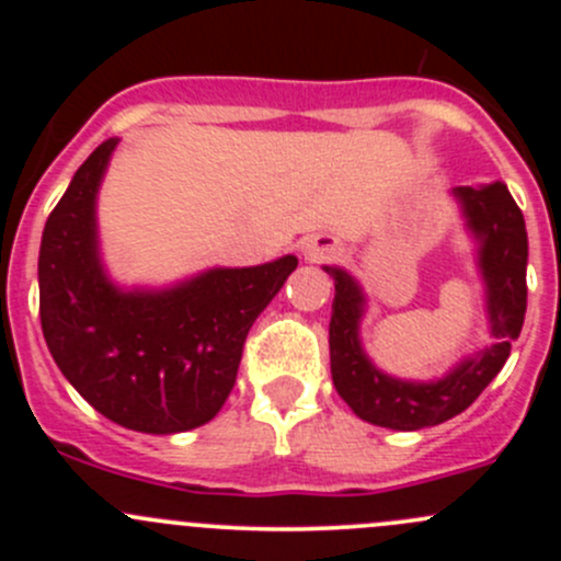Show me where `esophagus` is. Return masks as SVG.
Instances as JSON below:
<instances>
[{"label":"esophagus","mask_w":561,"mask_h":561,"mask_svg":"<svg viewBox=\"0 0 561 561\" xmlns=\"http://www.w3.org/2000/svg\"><path fill=\"white\" fill-rule=\"evenodd\" d=\"M333 252H336V244H333V241H328V239H320V236H314V239H307L301 244L304 260H309V263H317V260L331 257Z\"/></svg>","instance_id":"esophagus-1"}]
</instances>
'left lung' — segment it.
<instances>
[{"instance_id":"left-lung-1","label":"left lung","mask_w":561,"mask_h":561,"mask_svg":"<svg viewBox=\"0 0 561 561\" xmlns=\"http://www.w3.org/2000/svg\"><path fill=\"white\" fill-rule=\"evenodd\" d=\"M450 195L474 244L491 344L463 355L437 380H401L382 371L360 342V322L369 304L364 287L350 271L322 265L336 287L328 325L333 386L360 421L393 432L437 426L467 410L500 375L524 325L529 241L522 208L502 181L454 186Z\"/></svg>"}]
</instances>
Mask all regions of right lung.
<instances>
[{
  "label": "right lung",
  "mask_w": 561,
  "mask_h": 561,
  "mask_svg": "<svg viewBox=\"0 0 561 561\" xmlns=\"http://www.w3.org/2000/svg\"><path fill=\"white\" fill-rule=\"evenodd\" d=\"M118 138L72 175L39 241V322L61 375L107 421L179 434L222 410L244 339L296 271V254L206 268L162 287H124L100 249L98 195Z\"/></svg>",
  "instance_id": "add662e5"
}]
</instances>
